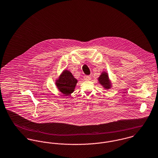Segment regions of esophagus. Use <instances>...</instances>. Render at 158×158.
<instances>
[{"label": "esophagus", "mask_w": 158, "mask_h": 158, "mask_svg": "<svg viewBox=\"0 0 158 158\" xmlns=\"http://www.w3.org/2000/svg\"><path fill=\"white\" fill-rule=\"evenodd\" d=\"M84 79L85 80H89L91 79V76L90 75H86L84 77Z\"/></svg>", "instance_id": "esophagus-1"}]
</instances>
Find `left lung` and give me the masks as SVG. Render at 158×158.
Here are the masks:
<instances>
[{
  "label": "left lung",
  "mask_w": 158,
  "mask_h": 158,
  "mask_svg": "<svg viewBox=\"0 0 158 158\" xmlns=\"http://www.w3.org/2000/svg\"><path fill=\"white\" fill-rule=\"evenodd\" d=\"M99 82L104 86L105 89H109L111 87V83L109 81L108 75L106 73H103L99 77Z\"/></svg>",
  "instance_id": "8db88e82"
}]
</instances>
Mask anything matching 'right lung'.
Returning a JSON list of instances; mask_svg holds the SVG:
<instances>
[{"mask_svg": "<svg viewBox=\"0 0 158 158\" xmlns=\"http://www.w3.org/2000/svg\"><path fill=\"white\" fill-rule=\"evenodd\" d=\"M77 80L73 77L71 72L64 70L57 81L56 86L64 95H68L74 90Z\"/></svg>", "mask_w": 158, "mask_h": 158, "instance_id": "right-lung-1", "label": "right lung"}]
</instances>
